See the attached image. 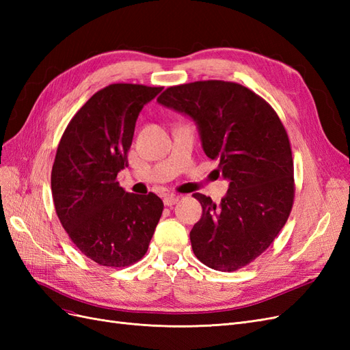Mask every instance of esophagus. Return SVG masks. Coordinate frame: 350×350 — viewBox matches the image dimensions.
<instances>
[{"instance_id":"34e87169","label":"esophagus","mask_w":350,"mask_h":350,"mask_svg":"<svg viewBox=\"0 0 350 350\" xmlns=\"http://www.w3.org/2000/svg\"><path fill=\"white\" fill-rule=\"evenodd\" d=\"M178 201H179V197L175 196V194H167V196L163 197V203H165V206H167V207L176 204Z\"/></svg>"}]
</instances>
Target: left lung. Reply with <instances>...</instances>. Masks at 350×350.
I'll use <instances>...</instances> for the list:
<instances>
[{"label":"left lung","instance_id":"8db88e82","mask_svg":"<svg viewBox=\"0 0 350 350\" xmlns=\"http://www.w3.org/2000/svg\"><path fill=\"white\" fill-rule=\"evenodd\" d=\"M157 102L188 115L229 189L219 204L193 194L203 207L189 232L207 267L235 271L266 251L288 220L293 161L284 126L270 105L238 83L207 80L167 88Z\"/></svg>","mask_w":350,"mask_h":350}]
</instances>
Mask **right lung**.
<instances>
[{
    "mask_svg": "<svg viewBox=\"0 0 350 350\" xmlns=\"http://www.w3.org/2000/svg\"><path fill=\"white\" fill-rule=\"evenodd\" d=\"M162 88L116 83L72 116L58 144L51 188L58 219L84 256L125 267L149 248L163 203L156 194L126 193L116 175L129 165L135 121Z\"/></svg>",
    "mask_w": 350,
    "mask_h": 350,
    "instance_id": "add662e5",
    "label": "right lung"
}]
</instances>
